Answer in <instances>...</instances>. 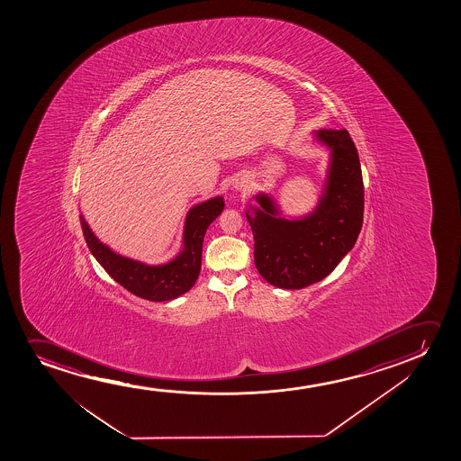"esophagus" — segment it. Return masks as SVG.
Returning <instances> with one entry per match:
<instances>
[{
  "label": "esophagus",
  "mask_w": 461,
  "mask_h": 461,
  "mask_svg": "<svg viewBox=\"0 0 461 461\" xmlns=\"http://www.w3.org/2000/svg\"><path fill=\"white\" fill-rule=\"evenodd\" d=\"M233 189L240 190V192H246V181H236V183L233 184Z\"/></svg>",
  "instance_id": "1"
}]
</instances>
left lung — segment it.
<instances>
[{
	"instance_id": "1",
	"label": "left lung",
	"mask_w": 461,
	"mask_h": 461,
	"mask_svg": "<svg viewBox=\"0 0 461 461\" xmlns=\"http://www.w3.org/2000/svg\"><path fill=\"white\" fill-rule=\"evenodd\" d=\"M329 151L326 176L316 204L286 217L269 192L255 194L246 217L255 240V266L266 282L301 290L328 277L353 249L364 219L359 154L348 131H313Z\"/></svg>"
}]
</instances>
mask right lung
Returning a JSON list of instances; mask_svg holds the SVG:
<instances>
[{"mask_svg":"<svg viewBox=\"0 0 461 461\" xmlns=\"http://www.w3.org/2000/svg\"><path fill=\"white\" fill-rule=\"evenodd\" d=\"M223 208L225 203L221 195L194 204L184 219L181 250L162 265H148L145 261L114 252L95 236L83 214H80V223L93 257L114 282L141 299L164 303L183 296L195 285L202 269L204 234Z\"/></svg>","mask_w":461,"mask_h":461,"instance_id":"obj_1","label":"right lung"}]
</instances>
